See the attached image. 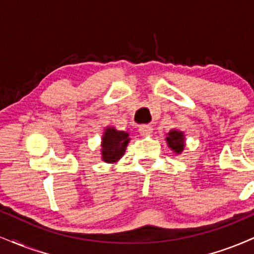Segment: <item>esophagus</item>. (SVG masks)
I'll use <instances>...</instances> for the list:
<instances>
[{"mask_svg": "<svg viewBox=\"0 0 254 254\" xmlns=\"http://www.w3.org/2000/svg\"><path fill=\"white\" fill-rule=\"evenodd\" d=\"M139 132L142 133V135H150L152 132V127L150 124H143L139 127Z\"/></svg>", "mask_w": 254, "mask_h": 254, "instance_id": "obj_1", "label": "esophagus"}]
</instances>
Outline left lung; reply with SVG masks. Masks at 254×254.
<instances>
[{"instance_id":"1","label":"left lung","mask_w":254,"mask_h":254,"mask_svg":"<svg viewBox=\"0 0 254 254\" xmlns=\"http://www.w3.org/2000/svg\"><path fill=\"white\" fill-rule=\"evenodd\" d=\"M167 142L168 145L173 149L174 152H177V154H180L183 150V148H185V145H183V133L180 132V131H170L168 133Z\"/></svg>"}]
</instances>
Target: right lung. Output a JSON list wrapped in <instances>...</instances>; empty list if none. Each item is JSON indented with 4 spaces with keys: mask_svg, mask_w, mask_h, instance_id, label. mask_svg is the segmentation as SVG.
I'll use <instances>...</instances> for the list:
<instances>
[{
    "mask_svg": "<svg viewBox=\"0 0 254 254\" xmlns=\"http://www.w3.org/2000/svg\"><path fill=\"white\" fill-rule=\"evenodd\" d=\"M129 143V133L124 131H117L114 127H109L103 136V160L105 162H116L124 155L125 148Z\"/></svg>",
    "mask_w": 254,
    "mask_h": 254,
    "instance_id": "obj_1",
    "label": "right lung"
}]
</instances>
